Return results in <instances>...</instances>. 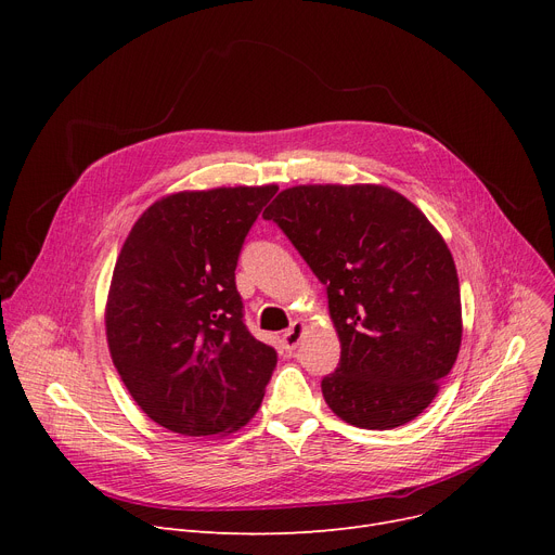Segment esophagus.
<instances>
[{"mask_svg": "<svg viewBox=\"0 0 555 555\" xmlns=\"http://www.w3.org/2000/svg\"><path fill=\"white\" fill-rule=\"evenodd\" d=\"M304 322H295L293 326H289L285 333H283V348L285 351H295V348L299 346L301 337H304Z\"/></svg>", "mask_w": 555, "mask_h": 555, "instance_id": "esophagus-1", "label": "esophagus"}]
</instances>
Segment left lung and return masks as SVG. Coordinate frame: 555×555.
I'll return each instance as SVG.
<instances>
[{
    "mask_svg": "<svg viewBox=\"0 0 555 555\" xmlns=\"http://www.w3.org/2000/svg\"><path fill=\"white\" fill-rule=\"evenodd\" d=\"M326 285L341 356L322 380L331 410L364 429L414 421L461 346V295L441 233L373 184L285 189L262 214Z\"/></svg>",
    "mask_w": 555,
    "mask_h": 555,
    "instance_id": "left-lung-1",
    "label": "left lung"
}]
</instances>
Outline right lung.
Instances as JSON below:
<instances>
[{"instance_id":"add662e5","label":"right lung","mask_w":555,"mask_h":555,"mask_svg":"<svg viewBox=\"0 0 555 555\" xmlns=\"http://www.w3.org/2000/svg\"><path fill=\"white\" fill-rule=\"evenodd\" d=\"M276 186L175 193L134 222L116 258L105 326L112 362L141 410L184 436L241 429L276 351L245 326L243 243Z\"/></svg>"}]
</instances>
